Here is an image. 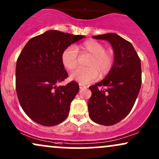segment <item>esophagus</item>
Masks as SVG:
<instances>
[{"instance_id":"esophagus-1","label":"esophagus","mask_w":159,"mask_h":159,"mask_svg":"<svg viewBox=\"0 0 159 159\" xmlns=\"http://www.w3.org/2000/svg\"><path fill=\"white\" fill-rule=\"evenodd\" d=\"M86 86L85 85H81V84H80V89H85Z\"/></svg>"}]
</instances>
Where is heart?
<instances>
[{"instance_id": "b5f03b06", "label": "heart", "mask_w": 159, "mask_h": 159, "mask_svg": "<svg viewBox=\"0 0 159 159\" xmlns=\"http://www.w3.org/2000/svg\"><path fill=\"white\" fill-rule=\"evenodd\" d=\"M80 48L82 54L91 56L86 62L88 68H80L73 71L70 76V80L85 85L94 82L99 75L103 77L111 71L115 61L114 52L106 49L102 43L96 40H88L80 44ZM61 60L67 70H74L78 60V52L75 47L70 45L65 48L61 53Z\"/></svg>"}]
</instances>
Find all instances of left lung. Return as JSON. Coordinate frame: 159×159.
<instances>
[{
  "label": "left lung",
  "instance_id": "8db88e82",
  "mask_svg": "<svg viewBox=\"0 0 159 159\" xmlns=\"http://www.w3.org/2000/svg\"><path fill=\"white\" fill-rule=\"evenodd\" d=\"M93 39L111 44L115 61L105 79L89 87V117L97 124L111 126L123 120L135 104L141 85V59L131 43L115 33Z\"/></svg>",
  "mask_w": 159,
  "mask_h": 159
}]
</instances>
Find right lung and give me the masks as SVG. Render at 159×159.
I'll list each match as a JSON object with an SVG mask.
<instances>
[{
	"mask_svg": "<svg viewBox=\"0 0 159 159\" xmlns=\"http://www.w3.org/2000/svg\"><path fill=\"white\" fill-rule=\"evenodd\" d=\"M83 38L51 30L30 39L20 52L16 69L17 95L24 112L37 124L55 126L68 117L80 87L75 81L57 87L68 76L61 55Z\"/></svg>",
	"mask_w": 159,
	"mask_h": 159,
	"instance_id": "obj_1",
	"label": "right lung"
}]
</instances>
